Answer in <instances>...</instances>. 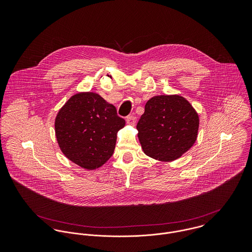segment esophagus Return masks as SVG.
<instances>
[{
	"label": "esophagus",
	"mask_w": 252,
	"mask_h": 252,
	"mask_svg": "<svg viewBox=\"0 0 252 252\" xmlns=\"http://www.w3.org/2000/svg\"><path fill=\"white\" fill-rule=\"evenodd\" d=\"M126 122L128 125H131V126H134L136 124V116L134 115H129L126 117Z\"/></svg>",
	"instance_id": "34e87169"
}]
</instances>
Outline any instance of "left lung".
Returning a JSON list of instances; mask_svg holds the SVG:
<instances>
[{
  "mask_svg": "<svg viewBox=\"0 0 252 252\" xmlns=\"http://www.w3.org/2000/svg\"><path fill=\"white\" fill-rule=\"evenodd\" d=\"M199 115L180 95H159L149 99L137 124L144 153L159 161H174L195 144Z\"/></svg>",
  "mask_w": 252,
  "mask_h": 252,
  "instance_id": "8db88e82",
  "label": "left lung"
}]
</instances>
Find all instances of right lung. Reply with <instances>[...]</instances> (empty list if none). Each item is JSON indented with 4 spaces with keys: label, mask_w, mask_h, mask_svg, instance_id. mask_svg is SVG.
I'll return each mask as SVG.
<instances>
[{
    "label": "right lung",
    "mask_w": 252,
    "mask_h": 252,
    "mask_svg": "<svg viewBox=\"0 0 252 252\" xmlns=\"http://www.w3.org/2000/svg\"><path fill=\"white\" fill-rule=\"evenodd\" d=\"M54 126L63 154L83 169L95 170L112 156L125 120L99 94L79 92L59 109Z\"/></svg>",
    "instance_id": "right-lung-1"
}]
</instances>
